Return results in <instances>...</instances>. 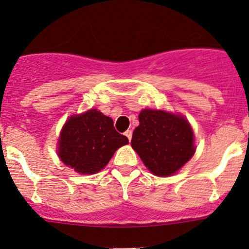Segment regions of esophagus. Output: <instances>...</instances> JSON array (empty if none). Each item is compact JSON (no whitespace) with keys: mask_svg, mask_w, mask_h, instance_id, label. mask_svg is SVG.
<instances>
[{"mask_svg":"<svg viewBox=\"0 0 249 249\" xmlns=\"http://www.w3.org/2000/svg\"><path fill=\"white\" fill-rule=\"evenodd\" d=\"M124 135L126 136L127 138H129V141H131V138H132V131H131V130H127V131H125Z\"/></svg>","mask_w":249,"mask_h":249,"instance_id":"obj_1","label":"esophagus"}]
</instances>
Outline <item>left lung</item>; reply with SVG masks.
Listing matches in <instances>:
<instances>
[{"label":"left lung","instance_id":"left-lung-1","mask_svg":"<svg viewBox=\"0 0 249 249\" xmlns=\"http://www.w3.org/2000/svg\"><path fill=\"white\" fill-rule=\"evenodd\" d=\"M138 120L131 145L154 175H173L192 158L195 135L181 114L145 108L141 111Z\"/></svg>","mask_w":249,"mask_h":249}]
</instances>
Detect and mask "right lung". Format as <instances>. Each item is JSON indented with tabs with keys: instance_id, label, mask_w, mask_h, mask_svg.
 I'll return each instance as SVG.
<instances>
[{
	"instance_id": "add662e5",
	"label": "right lung",
	"mask_w": 249,
	"mask_h": 249,
	"mask_svg": "<svg viewBox=\"0 0 249 249\" xmlns=\"http://www.w3.org/2000/svg\"><path fill=\"white\" fill-rule=\"evenodd\" d=\"M129 143L116 131L113 120L91 108L67 120L58 138L59 159L80 174L100 172L120 146Z\"/></svg>"
}]
</instances>
